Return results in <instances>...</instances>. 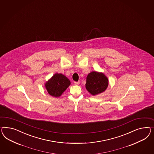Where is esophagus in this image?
Listing matches in <instances>:
<instances>
[{
  "label": "esophagus",
  "mask_w": 154,
  "mask_h": 154,
  "mask_svg": "<svg viewBox=\"0 0 154 154\" xmlns=\"http://www.w3.org/2000/svg\"><path fill=\"white\" fill-rule=\"evenodd\" d=\"M79 84H80V82H75L74 83V85H78Z\"/></svg>",
  "instance_id": "1"
}]
</instances>
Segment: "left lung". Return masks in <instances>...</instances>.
Returning <instances> with one entry per match:
<instances>
[{
  "label": "left lung",
  "mask_w": 154,
  "mask_h": 154,
  "mask_svg": "<svg viewBox=\"0 0 154 154\" xmlns=\"http://www.w3.org/2000/svg\"><path fill=\"white\" fill-rule=\"evenodd\" d=\"M108 85L109 79L102 72L93 71L87 76L85 88L93 96L105 92Z\"/></svg>",
  "instance_id": "left-lung-1"
}]
</instances>
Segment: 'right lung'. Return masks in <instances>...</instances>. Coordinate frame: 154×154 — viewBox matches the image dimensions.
<instances>
[{
  "mask_svg": "<svg viewBox=\"0 0 154 154\" xmlns=\"http://www.w3.org/2000/svg\"><path fill=\"white\" fill-rule=\"evenodd\" d=\"M70 81L65 75L56 73L45 84L49 94L54 97H59L70 85Z\"/></svg>",
  "mask_w": 154,
  "mask_h": 154,
  "instance_id": "1",
  "label": "right lung"
}]
</instances>
